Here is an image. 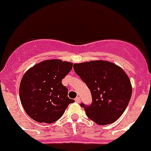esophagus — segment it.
Here are the masks:
<instances>
[{
  "label": "esophagus",
  "instance_id": "34e87169",
  "mask_svg": "<svg viewBox=\"0 0 151 151\" xmlns=\"http://www.w3.org/2000/svg\"><path fill=\"white\" fill-rule=\"evenodd\" d=\"M80 101H81V100H80V97H76V98H75V101H76V102L79 103Z\"/></svg>",
  "mask_w": 151,
  "mask_h": 151
}]
</instances>
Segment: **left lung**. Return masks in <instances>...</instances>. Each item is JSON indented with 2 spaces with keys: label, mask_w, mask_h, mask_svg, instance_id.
Wrapping results in <instances>:
<instances>
[{
  "label": "left lung",
  "mask_w": 151,
  "mask_h": 151,
  "mask_svg": "<svg viewBox=\"0 0 151 151\" xmlns=\"http://www.w3.org/2000/svg\"><path fill=\"white\" fill-rule=\"evenodd\" d=\"M73 68L91 93V104H81L87 116L101 125L116 121L127 107L132 91L123 69L104 60L75 63Z\"/></svg>",
  "instance_id": "1"
}]
</instances>
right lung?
Listing matches in <instances>:
<instances>
[{
    "instance_id": "add662e5",
    "label": "right lung",
    "mask_w": 151,
    "mask_h": 151,
    "mask_svg": "<svg viewBox=\"0 0 151 151\" xmlns=\"http://www.w3.org/2000/svg\"><path fill=\"white\" fill-rule=\"evenodd\" d=\"M72 68V63L48 60L36 64L23 75L19 97L32 119L52 123L62 116L69 104L75 102L68 97V89L62 84Z\"/></svg>"
}]
</instances>
